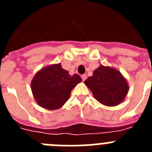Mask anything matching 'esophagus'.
I'll use <instances>...</instances> for the list:
<instances>
[{"label":"esophagus","instance_id":"34e87169","mask_svg":"<svg viewBox=\"0 0 152 152\" xmlns=\"http://www.w3.org/2000/svg\"><path fill=\"white\" fill-rule=\"evenodd\" d=\"M81 78H82V80L84 81V80H85L86 79H87V75H81Z\"/></svg>","mask_w":152,"mask_h":152}]
</instances>
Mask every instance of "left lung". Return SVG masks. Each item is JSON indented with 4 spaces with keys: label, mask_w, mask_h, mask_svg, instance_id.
I'll return each instance as SVG.
<instances>
[{
    "label": "left lung",
    "mask_w": 152,
    "mask_h": 152,
    "mask_svg": "<svg viewBox=\"0 0 152 152\" xmlns=\"http://www.w3.org/2000/svg\"><path fill=\"white\" fill-rule=\"evenodd\" d=\"M94 98L103 105L115 107L125 100L129 87L121 72L100 64L84 81Z\"/></svg>",
    "instance_id": "obj_1"
}]
</instances>
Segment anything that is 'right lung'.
<instances>
[{"label": "right lung", "instance_id": "1", "mask_svg": "<svg viewBox=\"0 0 152 152\" xmlns=\"http://www.w3.org/2000/svg\"><path fill=\"white\" fill-rule=\"evenodd\" d=\"M81 81L78 75H70L58 63L44 67L36 72L31 81V90L39 106L55 110L66 103L71 91Z\"/></svg>", "mask_w": 152, "mask_h": 152}]
</instances>
